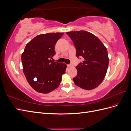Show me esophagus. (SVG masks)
Returning a JSON list of instances; mask_svg holds the SVG:
<instances>
[{"label": "esophagus", "instance_id": "esophagus-1", "mask_svg": "<svg viewBox=\"0 0 131 131\" xmlns=\"http://www.w3.org/2000/svg\"><path fill=\"white\" fill-rule=\"evenodd\" d=\"M67 66H68V68H70V67H73V65L72 64H68Z\"/></svg>", "mask_w": 131, "mask_h": 131}]
</instances>
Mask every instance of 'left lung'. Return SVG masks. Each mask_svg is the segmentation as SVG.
Instances as JSON below:
<instances>
[{
  "label": "left lung",
  "mask_w": 131,
  "mask_h": 131,
  "mask_svg": "<svg viewBox=\"0 0 131 131\" xmlns=\"http://www.w3.org/2000/svg\"><path fill=\"white\" fill-rule=\"evenodd\" d=\"M67 34L74 43L77 57L84 58L76 67L78 74L73 78L74 82L86 90L96 88L104 80L108 70L109 57L106 47L89 31H72Z\"/></svg>",
  "instance_id": "obj_1"
}]
</instances>
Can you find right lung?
Masks as SVG:
<instances>
[{
  "label": "right lung",
  "mask_w": 131,
  "mask_h": 131,
  "mask_svg": "<svg viewBox=\"0 0 131 131\" xmlns=\"http://www.w3.org/2000/svg\"><path fill=\"white\" fill-rule=\"evenodd\" d=\"M63 35H38L27 43L22 54L23 72L30 86L38 92L48 93L57 89L66 73V64L51 60L56 54L55 44Z\"/></svg>",
  "instance_id": "add662e5"
}]
</instances>
